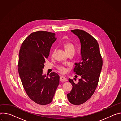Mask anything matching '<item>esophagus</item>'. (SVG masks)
Masks as SVG:
<instances>
[{
	"label": "esophagus",
	"instance_id": "obj_1",
	"mask_svg": "<svg viewBox=\"0 0 121 121\" xmlns=\"http://www.w3.org/2000/svg\"><path fill=\"white\" fill-rule=\"evenodd\" d=\"M60 80L61 81H62V82H65V81H67V79L65 77L61 76L60 77Z\"/></svg>",
	"mask_w": 121,
	"mask_h": 121
}]
</instances>
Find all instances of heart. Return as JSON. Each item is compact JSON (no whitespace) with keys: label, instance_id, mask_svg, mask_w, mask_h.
Instances as JSON below:
<instances>
[{"label":"heart","instance_id":"1","mask_svg":"<svg viewBox=\"0 0 121 121\" xmlns=\"http://www.w3.org/2000/svg\"><path fill=\"white\" fill-rule=\"evenodd\" d=\"M64 47H65L66 52H67V53L71 52H72V51H74V52L75 51V46L73 45V44H72V43H66L64 44ZM56 51V49L55 48L53 50L52 52V54H51L52 56H54ZM56 68L58 69V70L59 71V72L62 74L65 73L67 71V68L65 67V66L64 65H57L56 66Z\"/></svg>","mask_w":121,"mask_h":121}]
</instances>
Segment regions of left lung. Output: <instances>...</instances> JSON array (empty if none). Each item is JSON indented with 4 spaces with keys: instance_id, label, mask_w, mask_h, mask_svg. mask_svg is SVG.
Here are the masks:
<instances>
[{
    "instance_id": "1",
    "label": "left lung",
    "mask_w": 121,
    "mask_h": 121,
    "mask_svg": "<svg viewBox=\"0 0 121 121\" xmlns=\"http://www.w3.org/2000/svg\"><path fill=\"white\" fill-rule=\"evenodd\" d=\"M71 31L79 38L81 43V61L75 63L74 72L81 78L77 83L69 78L73 88L67 97L71 103L78 105L87 101L93 94L98 84L102 59L99 44L91 34L79 29Z\"/></svg>"
}]
</instances>
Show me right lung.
I'll return each instance as SVG.
<instances>
[{"instance_id":"1","label":"right lung","mask_w":121,"mask_h":121,"mask_svg":"<svg viewBox=\"0 0 121 121\" xmlns=\"http://www.w3.org/2000/svg\"><path fill=\"white\" fill-rule=\"evenodd\" d=\"M55 36L48 31L33 32L23 42L19 52L18 71L24 89L32 101L42 105L52 102L59 84L56 73L51 72L50 77L43 75Z\"/></svg>"}]
</instances>
